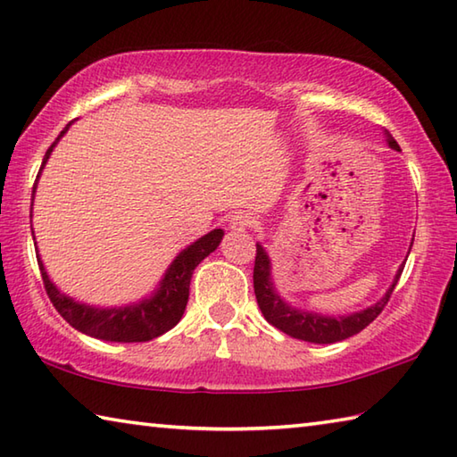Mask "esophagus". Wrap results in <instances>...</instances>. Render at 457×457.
<instances>
[{"mask_svg": "<svg viewBox=\"0 0 457 457\" xmlns=\"http://www.w3.org/2000/svg\"><path fill=\"white\" fill-rule=\"evenodd\" d=\"M255 226V218L252 213H245V212H237L236 215H231L229 220V228L234 231H245V229H252Z\"/></svg>", "mask_w": 457, "mask_h": 457, "instance_id": "34e87169", "label": "esophagus"}]
</instances>
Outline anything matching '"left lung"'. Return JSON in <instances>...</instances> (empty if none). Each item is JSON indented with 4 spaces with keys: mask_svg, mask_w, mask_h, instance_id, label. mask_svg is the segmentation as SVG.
Masks as SVG:
<instances>
[{
    "mask_svg": "<svg viewBox=\"0 0 457 457\" xmlns=\"http://www.w3.org/2000/svg\"><path fill=\"white\" fill-rule=\"evenodd\" d=\"M386 137H387L389 147L402 152L400 145H397L395 139L389 136L387 131H386ZM402 271H403V263L395 273L392 287L387 289L386 295L381 297L378 303L370 305L368 310L352 313V315H342V318H328V315L295 310L281 300V297L276 294V287H273V281H271L270 257L260 244H255L253 292L263 318L268 320L273 328L281 329L284 334L292 336L295 339H303V342L336 344V342H342V339L360 334L363 328H368L370 323L378 318L381 310L386 308V303L389 302V297H392V292L395 289V284L397 279H400Z\"/></svg>",
    "mask_w": 457,
    "mask_h": 457,
    "instance_id": "left-lung-1",
    "label": "left lung"
}]
</instances>
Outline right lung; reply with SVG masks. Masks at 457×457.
Wrapping results in <instances>:
<instances>
[{
  "instance_id": "obj_1",
  "label": "right lung",
  "mask_w": 457,
  "mask_h": 457,
  "mask_svg": "<svg viewBox=\"0 0 457 457\" xmlns=\"http://www.w3.org/2000/svg\"><path fill=\"white\" fill-rule=\"evenodd\" d=\"M71 123L73 121H70L62 134L57 136L55 142L49 145L44 155V162H41L39 173L44 170L46 162L49 160L52 149L60 142V137L68 131ZM37 179L36 184H33V194H36ZM221 237L223 231L213 229L210 234L197 239L192 245H187L186 250L171 262L160 287H157V292L149 297V300H142L136 305H126V308H91V305L71 300V297L62 294L60 289L49 281V276L44 263H41L39 253L37 263L49 300H52L54 308L60 312L62 318L68 321L71 328H76L81 334H87L91 337L105 339V342H149V339L160 337L165 331H170L181 320V315H184V310L187 305L192 273L197 265H200L204 257L210 255L215 247L220 245Z\"/></svg>"
}]
</instances>
